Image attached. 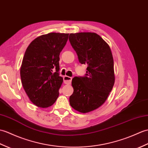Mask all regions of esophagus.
<instances>
[{"instance_id": "esophagus-1", "label": "esophagus", "mask_w": 148, "mask_h": 148, "mask_svg": "<svg viewBox=\"0 0 148 148\" xmlns=\"http://www.w3.org/2000/svg\"><path fill=\"white\" fill-rule=\"evenodd\" d=\"M72 81V77L69 76H67V75H65L64 76V82L66 84H71Z\"/></svg>"}]
</instances>
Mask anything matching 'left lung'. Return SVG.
Returning a JSON list of instances; mask_svg holds the SVG:
<instances>
[{
	"mask_svg": "<svg viewBox=\"0 0 148 148\" xmlns=\"http://www.w3.org/2000/svg\"><path fill=\"white\" fill-rule=\"evenodd\" d=\"M69 40L79 62L88 66L84 76L72 80L74 92L70 105L81 113L93 111L104 103L114 85L110 48L95 33H71Z\"/></svg>",
	"mask_w": 148,
	"mask_h": 148,
	"instance_id": "8db88e82",
	"label": "left lung"
}]
</instances>
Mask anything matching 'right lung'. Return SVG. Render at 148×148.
Wrapping results in <instances>:
<instances>
[{
  "label": "right lung",
  "instance_id": "add662e5",
  "mask_svg": "<svg viewBox=\"0 0 148 148\" xmlns=\"http://www.w3.org/2000/svg\"><path fill=\"white\" fill-rule=\"evenodd\" d=\"M68 37L69 33L43 35L32 41L25 51L21 79L27 97L38 107H49L59 95L58 90L63 82L58 72L59 56Z\"/></svg>",
  "mask_w": 148,
  "mask_h": 148
}]
</instances>
